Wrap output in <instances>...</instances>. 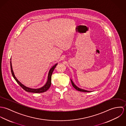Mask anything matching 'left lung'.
<instances>
[{
    "label": "left lung",
    "instance_id": "1",
    "mask_svg": "<svg viewBox=\"0 0 126 126\" xmlns=\"http://www.w3.org/2000/svg\"><path fill=\"white\" fill-rule=\"evenodd\" d=\"M71 83H72V86H73V87L76 89V90L79 91H80V92H91L92 91H88V90H84V89H82L81 88H80L79 87H78L77 86H76L74 83L73 82L72 79H71Z\"/></svg>",
    "mask_w": 126,
    "mask_h": 126
}]
</instances>
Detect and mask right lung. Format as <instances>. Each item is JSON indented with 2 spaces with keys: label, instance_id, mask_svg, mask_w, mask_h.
<instances>
[{
  "label": "right lung",
  "instance_id": "1",
  "mask_svg": "<svg viewBox=\"0 0 126 126\" xmlns=\"http://www.w3.org/2000/svg\"><path fill=\"white\" fill-rule=\"evenodd\" d=\"M58 64V63H56L54 65V66H53L52 67V68L50 69V70L48 72V77H47V80L46 82V83L45 84V85H44L43 87L39 88H37V89H33V88H29L28 87H27L26 86H25L24 84H23L21 82H20L18 79H17V78L16 77L14 72L13 71V67H12V62H11H11H10V65H11V72L12 74V75L14 77V78L16 80V81L17 82L18 84L24 89L26 91L28 92H31V93H43L45 92L46 91H47L48 90L49 87H50L51 85V76L52 74V73L54 71L55 68L56 67L57 65Z\"/></svg>",
  "mask_w": 126,
  "mask_h": 126
}]
</instances>
